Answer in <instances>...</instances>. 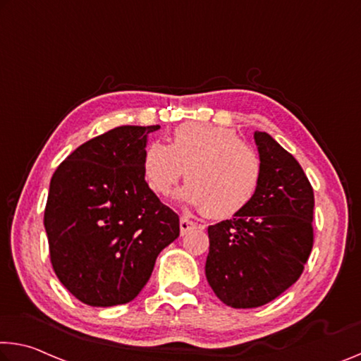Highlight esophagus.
I'll use <instances>...</instances> for the list:
<instances>
[{
  "instance_id": "34e87169",
  "label": "esophagus",
  "mask_w": 361,
  "mask_h": 361,
  "mask_svg": "<svg viewBox=\"0 0 361 361\" xmlns=\"http://www.w3.org/2000/svg\"><path fill=\"white\" fill-rule=\"evenodd\" d=\"M196 226H197V225H196V223H194V221L188 220V219H181V220H180V233H181V236H185V234L192 231Z\"/></svg>"
}]
</instances>
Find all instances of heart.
Here are the masks:
<instances>
[{"label":"heart","mask_w":361,"mask_h":361,"mask_svg":"<svg viewBox=\"0 0 361 361\" xmlns=\"http://www.w3.org/2000/svg\"><path fill=\"white\" fill-rule=\"evenodd\" d=\"M151 190L167 196L186 173L180 199L209 219L234 216L254 201L262 183V160L233 130L190 122L173 131L170 146L151 142L142 157Z\"/></svg>","instance_id":"b5f03b06"}]
</instances>
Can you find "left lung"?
<instances>
[{"label": "left lung", "instance_id": "obj_1", "mask_svg": "<svg viewBox=\"0 0 361 361\" xmlns=\"http://www.w3.org/2000/svg\"><path fill=\"white\" fill-rule=\"evenodd\" d=\"M259 192L247 207L209 226L205 276L233 308L265 305L300 278L313 247V188L300 164L265 131Z\"/></svg>", "mask_w": 361, "mask_h": 361}]
</instances>
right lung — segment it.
Returning <instances> with one entry per match:
<instances>
[{
	"instance_id": "right-lung-1",
	"label": "right lung",
	"mask_w": 361,
	"mask_h": 361,
	"mask_svg": "<svg viewBox=\"0 0 361 361\" xmlns=\"http://www.w3.org/2000/svg\"><path fill=\"white\" fill-rule=\"evenodd\" d=\"M123 125L83 142L51 178L44 228L56 276L91 307L122 305L149 281L180 219L145 180L147 135Z\"/></svg>"
}]
</instances>
